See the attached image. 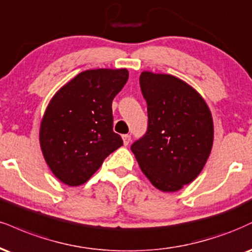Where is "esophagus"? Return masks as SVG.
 Segmentation results:
<instances>
[{
    "mask_svg": "<svg viewBox=\"0 0 252 252\" xmlns=\"http://www.w3.org/2000/svg\"><path fill=\"white\" fill-rule=\"evenodd\" d=\"M122 138H123V143H124V145H128V144L130 143V141H131V136H130L129 134L123 135Z\"/></svg>",
    "mask_w": 252,
    "mask_h": 252,
    "instance_id": "esophagus-1",
    "label": "esophagus"
}]
</instances>
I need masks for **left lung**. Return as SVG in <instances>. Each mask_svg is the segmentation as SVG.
<instances>
[{
	"mask_svg": "<svg viewBox=\"0 0 252 252\" xmlns=\"http://www.w3.org/2000/svg\"><path fill=\"white\" fill-rule=\"evenodd\" d=\"M148 128L131 151L157 189L174 192L195 180L207 163L214 141L211 113L201 95L180 78L143 71Z\"/></svg>",
	"mask_w": 252,
	"mask_h": 252,
	"instance_id": "8db88e82",
	"label": "left lung"
}]
</instances>
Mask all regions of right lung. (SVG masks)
Returning a JSON list of instances; mask_svg holds the SVG:
<instances>
[{
	"label": "right lung",
	"mask_w": 252,
	"mask_h": 252,
	"mask_svg": "<svg viewBox=\"0 0 252 252\" xmlns=\"http://www.w3.org/2000/svg\"><path fill=\"white\" fill-rule=\"evenodd\" d=\"M126 69L78 74L53 97L43 116L39 143L50 170L70 187L86 183L103 160L123 145L114 132L113 99L126 83Z\"/></svg>",
	"instance_id": "add662e5"
}]
</instances>
